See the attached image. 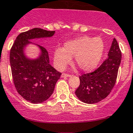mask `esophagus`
I'll list each match as a JSON object with an SVG mask.
<instances>
[{
    "label": "esophagus",
    "instance_id": "34e87169",
    "mask_svg": "<svg viewBox=\"0 0 133 133\" xmlns=\"http://www.w3.org/2000/svg\"><path fill=\"white\" fill-rule=\"evenodd\" d=\"M71 75L66 74V73H62L61 75L62 78H65V77H70Z\"/></svg>",
    "mask_w": 133,
    "mask_h": 133
}]
</instances>
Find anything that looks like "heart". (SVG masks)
I'll return each mask as SVG.
<instances>
[{
  "mask_svg": "<svg viewBox=\"0 0 133 133\" xmlns=\"http://www.w3.org/2000/svg\"><path fill=\"white\" fill-rule=\"evenodd\" d=\"M105 44L100 37L87 36L65 42L63 48L55 49L53 61L56 68L62 70L75 57V62L82 71L90 72L100 64L104 55Z\"/></svg>",
  "mask_w": 133,
  "mask_h": 133,
  "instance_id": "obj_1",
  "label": "heart"
}]
</instances>
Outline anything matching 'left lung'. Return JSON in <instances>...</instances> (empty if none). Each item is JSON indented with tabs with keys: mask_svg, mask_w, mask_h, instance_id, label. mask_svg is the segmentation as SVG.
Here are the masks:
<instances>
[{
	"mask_svg": "<svg viewBox=\"0 0 133 133\" xmlns=\"http://www.w3.org/2000/svg\"><path fill=\"white\" fill-rule=\"evenodd\" d=\"M122 53L115 38L108 57L97 69L79 77L80 84L75 91L78 98L85 104H96L108 96L116 83Z\"/></svg>",
	"mask_w": 133,
	"mask_h": 133,
	"instance_id": "8db88e82",
	"label": "left lung"
}]
</instances>
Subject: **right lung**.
<instances>
[{
  "instance_id": "1",
  "label": "right lung",
  "mask_w": 133,
  "mask_h": 133,
  "mask_svg": "<svg viewBox=\"0 0 133 133\" xmlns=\"http://www.w3.org/2000/svg\"><path fill=\"white\" fill-rule=\"evenodd\" d=\"M55 33V31L33 28L18 35L11 49L9 60L15 86L17 92L32 104H41L51 96L61 73L49 64L48 51L30 41L51 38ZM29 45L39 49L36 58L26 55L25 49Z\"/></svg>"
}]
</instances>
